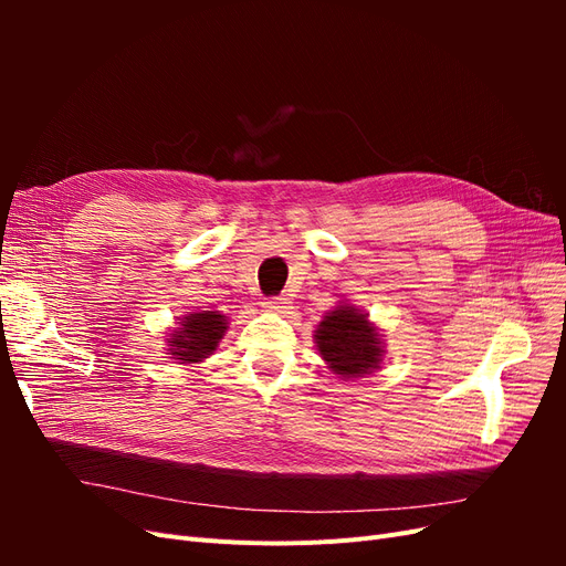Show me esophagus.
<instances>
[{
	"label": "esophagus",
	"mask_w": 566,
	"mask_h": 566,
	"mask_svg": "<svg viewBox=\"0 0 566 566\" xmlns=\"http://www.w3.org/2000/svg\"><path fill=\"white\" fill-rule=\"evenodd\" d=\"M287 304H290V300L285 295H276V297H269L266 302H262L266 312H285Z\"/></svg>",
	"instance_id": "obj_1"
}]
</instances>
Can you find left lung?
Wrapping results in <instances>:
<instances>
[{"instance_id":"1","label":"left lung","mask_w":566,"mask_h":566,"mask_svg":"<svg viewBox=\"0 0 566 566\" xmlns=\"http://www.w3.org/2000/svg\"><path fill=\"white\" fill-rule=\"evenodd\" d=\"M316 347L323 361L342 378H361L382 361V345L378 331L354 306H337L316 328Z\"/></svg>"}]
</instances>
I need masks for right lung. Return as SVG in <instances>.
I'll return each instance as SVG.
<instances>
[{
    "mask_svg": "<svg viewBox=\"0 0 566 566\" xmlns=\"http://www.w3.org/2000/svg\"><path fill=\"white\" fill-rule=\"evenodd\" d=\"M227 316L217 312H202L191 314L181 321V328L169 337V352L181 364H198L202 358H208L219 339L227 333Z\"/></svg>",
    "mask_w": 566,
    "mask_h": 566,
    "instance_id": "obj_1",
    "label": "right lung"
}]
</instances>
